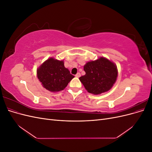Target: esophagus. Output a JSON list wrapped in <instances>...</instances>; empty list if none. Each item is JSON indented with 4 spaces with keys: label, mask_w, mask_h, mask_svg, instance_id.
I'll return each instance as SVG.
<instances>
[{
    "label": "esophagus",
    "mask_w": 152,
    "mask_h": 152,
    "mask_svg": "<svg viewBox=\"0 0 152 152\" xmlns=\"http://www.w3.org/2000/svg\"><path fill=\"white\" fill-rule=\"evenodd\" d=\"M75 77H80V73L79 72V73H77V74L75 75Z\"/></svg>",
    "instance_id": "1"
}]
</instances>
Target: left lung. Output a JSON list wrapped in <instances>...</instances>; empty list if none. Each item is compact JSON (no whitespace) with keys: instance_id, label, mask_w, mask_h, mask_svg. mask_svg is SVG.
Returning <instances> with one entry per match:
<instances>
[{"instance_id":"8db88e82","label":"left lung","mask_w":152,"mask_h":152,"mask_svg":"<svg viewBox=\"0 0 152 152\" xmlns=\"http://www.w3.org/2000/svg\"><path fill=\"white\" fill-rule=\"evenodd\" d=\"M84 70L86 74L79 80L89 93L96 95L111 89L118 75L115 65L103 57L87 63Z\"/></svg>"}]
</instances>
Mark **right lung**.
Listing matches in <instances>:
<instances>
[{"label":"right lung","mask_w":152,"mask_h":152,"mask_svg":"<svg viewBox=\"0 0 152 152\" xmlns=\"http://www.w3.org/2000/svg\"><path fill=\"white\" fill-rule=\"evenodd\" d=\"M37 77L44 88L51 92L63 90L73 77L63 61L49 58L37 70Z\"/></svg>","instance_id":"1"}]
</instances>
